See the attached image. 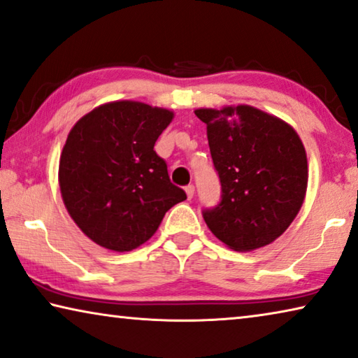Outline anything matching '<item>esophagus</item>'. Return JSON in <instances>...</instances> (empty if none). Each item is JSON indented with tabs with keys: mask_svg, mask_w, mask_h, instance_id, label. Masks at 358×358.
Here are the masks:
<instances>
[{
	"mask_svg": "<svg viewBox=\"0 0 358 358\" xmlns=\"http://www.w3.org/2000/svg\"><path fill=\"white\" fill-rule=\"evenodd\" d=\"M186 191V196H188V199H192V196H194V185H188L185 188Z\"/></svg>",
	"mask_w": 358,
	"mask_h": 358,
	"instance_id": "obj_1",
	"label": "esophagus"
}]
</instances>
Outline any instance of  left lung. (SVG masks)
Here are the masks:
<instances>
[{
	"label": "left lung",
	"mask_w": 358,
	"mask_h": 358,
	"mask_svg": "<svg viewBox=\"0 0 358 358\" xmlns=\"http://www.w3.org/2000/svg\"><path fill=\"white\" fill-rule=\"evenodd\" d=\"M207 124L221 201L203 210L215 237L236 252H250L280 237L308 189V157L299 135L282 119L250 105L199 108Z\"/></svg>",
	"instance_id": "8db88e82"
}]
</instances>
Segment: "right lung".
I'll return each instance as SVG.
<instances>
[{
	"mask_svg": "<svg viewBox=\"0 0 358 358\" xmlns=\"http://www.w3.org/2000/svg\"><path fill=\"white\" fill-rule=\"evenodd\" d=\"M173 119L166 108L119 100L83 116L68 134L59 164L62 199L97 245L130 252L186 199L169 178L155 143Z\"/></svg>",
	"mask_w": 358,
	"mask_h": 358,
	"instance_id": "1",
	"label": "right lung"
}]
</instances>
